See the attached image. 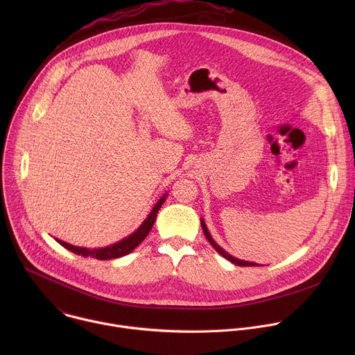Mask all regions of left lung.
<instances>
[{
  "mask_svg": "<svg viewBox=\"0 0 355 355\" xmlns=\"http://www.w3.org/2000/svg\"><path fill=\"white\" fill-rule=\"evenodd\" d=\"M200 226H202V230H204V233H205V237L208 239V241L212 244V247L219 252V254L222 256V257H225L226 260H229L230 263H233V264H236V266H240V267H260V264H257V263H252V261H244V260H240V259H236V257H233L232 254H229L227 251H225L214 239H212V236H211V233H209V230H208V227H207V223H205V220L204 219H200Z\"/></svg>",
  "mask_w": 355,
  "mask_h": 355,
  "instance_id": "left-lung-1",
  "label": "left lung"
}]
</instances>
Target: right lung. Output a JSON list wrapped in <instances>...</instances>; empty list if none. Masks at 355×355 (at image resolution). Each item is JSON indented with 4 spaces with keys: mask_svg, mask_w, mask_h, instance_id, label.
<instances>
[{
    "mask_svg": "<svg viewBox=\"0 0 355 355\" xmlns=\"http://www.w3.org/2000/svg\"><path fill=\"white\" fill-rule=\"evenodd\" d=\"M166 198H167V193H164L156 202V205L153 207V209H151L148 216L141 222V225L132 234H129L128 237H125L121 241L114 243L111 245H107V247H103V248H87V247H78V245L69 244V243H66L63 240H59V239H56V241L59 244H62L64 248L73 251L74 254H78V256H83V257H92V259H96V260H112V259L123 257V256L129 254V252H132L146 239V236L148 234V232L151 230V227H153V225H155L157 212L160 211L162 205L164 204Z\"/></svg>",
    "mask_w": 355,
    "mask_h": 355,
    "instance_id": "1",
    "label": "right lung"
}]
</instances>
